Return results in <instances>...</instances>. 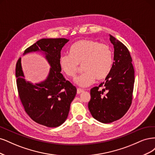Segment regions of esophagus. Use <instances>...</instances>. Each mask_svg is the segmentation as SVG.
Here are the masks:
<instances>
[{"mask_svg":"<svg viewBox=\"0 0 155 155\" xmlns=\"http://www.w3.org/2000/svg\"><path fill=\"white\" fill-rule=\"evenodd\" d=\"M84 91L83 90V89H79V88H78L77 89V94H81V93H83Z\"/></svg>","mask_w":155,"mask_h":155,"instance_id":"1","label":"esophagus"}]
</instances>
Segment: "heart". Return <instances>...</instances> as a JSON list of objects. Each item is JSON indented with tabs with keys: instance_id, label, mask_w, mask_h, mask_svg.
<instances>
[{
	"instance_id": "heart-1",
	"label": "heart",
	"mask_w": 155,
	"mask_h": 155,
	"mask_svg": "<svg viewBox=\"0 0 155 155\" xmlns=\"http://www.w3.org/2000/svg\"><path fill=\"white\" fill-rule=\"evenodd\" d=\"M113 64V52L109 46L90 38L77 41L69 49V54H63L59 58L62 71L69 78L75 77L82 66L84 73L74 79L75 84L82 87L90 86L96 78L98 81L106 79Z\"/></svg>"
}]
</instances>
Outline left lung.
<instances>
[{
    "instance_id": "1",
    "label": "left lung",
    "mask_w": 155,
    "mask_h": 155,
    "mask_svg": "<svg viewBox=\"0 0 155 155\" xmlns=\"http://www.w3.org/2000/svg\"><path fill=\"white\" fill-rule=\"evenodd\" d=\"M114 46V62L106 82L90 91L88 108L98 121L107 124L121 118L133 101L134 70L127 48L110 35Z\"/></svg>"
}]
</instances>
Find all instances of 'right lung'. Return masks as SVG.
I'll use <instances>...</instances> for the list:
<instances>
[{"instance_id":"1","label":"right lung","mask_w":155,"mask_h":155,"mask_svg":"<svg viewBox=\"0 0 155 155\" xmlns=\"http://www.w3.org/2000/svg\"><path fill=\"white\" fill-rule=\"evenodd\" d=\"M69 41L64 38H42L31 45L24 53L41 50L51 67L48 78L35 85L25 81L21 58L16 64L15 75L18 96L25 111L33 120L49 127H56L66 120L77 89L61 73V51Z\"/></svg>"}]
</instances>
